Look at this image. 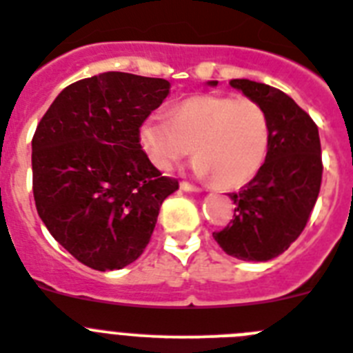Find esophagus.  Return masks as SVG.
Returning a JSON list of instances; mask_svg holds the SVG:
<instances>
[{"mask_svg": "<svg viewBox=\"0 0 353 353\" xmlns=\"http://www.w3.org/2000/svg\"><path fill=\"white\" fill-rule=\"evenodd\" d=\"M181 190H185V192H201L202 188H199V186L195 185H190V183L183 181V183H181Z\"/></svg>", "mask_w": 353, "mask_h": 353, "instance_id": "esophagus-1", "label": "esophagus"}]
</instances>
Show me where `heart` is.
Masks as SVG:
<instances>
[{
	"instance_id": "obj_1",
	"label": "heart",
	"mask_w": 353,
	"mask_h": 353,
	"mask_svg": "<svg viewBox=\"0 0 353 353\" xmlns=\"http://www.w3.org/2000/svg\"><path fill=\"white\" fill-rule=\"evenodd\" d=\"M140 143L159 170H170L194 152L195 174L213 176L220 186L252 179L270 147L266 110L249 97L197 96L183 101L170 117L152 113L140 125Z\"/></svg>"
}]
</instances>
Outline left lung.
Segmentation results:
<instances>
[{
	"label": "left lung",
	"instance_id": "left-lung-1",
	"mask_svg": "<svg viewBox=\"0 0 353 353\" xmlns=\"http://www.w3.org/2000/svg\"><path fill=\"white\" fill-rule=\"evenodd\" d=\"M229 85L266 110L270 147L254 179L229 194L234 214L213 238L229 256L268 261L302 234L316 204L323 174L320 134L314 121L283 90L250 79H231Z\"/></svg>",
	"mask_w": 353,
	"mask_h": 353
}]
</instances>
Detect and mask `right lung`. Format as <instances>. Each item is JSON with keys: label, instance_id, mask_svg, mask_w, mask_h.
Returning <instances> with one entry per match:
<instances>
[{"label": "right lung", "instance_id": "obj_1", "mask_svg": "<svg viewBox=\"0 0 353 353\" xmlns=\"http://www.w3.org/2000/svg\"><path fill=\"white\" fill-rule=\"evenodd\" d=\"M161 78L103 72L58 94L32 140L33 197L48 231L99 272L137 261L161 202L179 188L140 145V125L163 103Z\"/></svg>", "mask_w": 353, "mask_h": 353}]
</instances>
